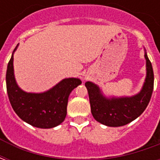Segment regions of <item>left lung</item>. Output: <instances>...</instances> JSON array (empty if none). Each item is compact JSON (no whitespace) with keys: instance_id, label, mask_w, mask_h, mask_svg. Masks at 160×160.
Segmentation results:
<instances>
[{"instance_id":"8db88e82","label":"left lung","mask_w":160,"mask_h":160,"mask_svg":"<svg viewBox=\"0 0 160 160\" xmlns=\"http://www.w3.org/2000/svg\"><path fill=\"white\" fill-rule=\"evenodd\" d=\"M145 58L147 60L146 81L141 92L134 97L108 99L101 94L98 86L89 81L86 82L91 111L95 120L106 126L119 127L129 123L143 113L151 99L154 82L152 66L147 53Z\"/></svg>"}]
</instances>
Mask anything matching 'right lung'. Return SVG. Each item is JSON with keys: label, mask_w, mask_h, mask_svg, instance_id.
<instances>
[{"label": "right lung", "mask_w": 160, "mask_h": 160, "mask_svg": "<svg viewBox=\"0 0 160 160\" xmlns=\"http://www.w3.org/2000/svg\"><path fill=\"white\" fill-rule=\"evenodd\" d=\"M12 62V55L8 64L6 82L9 101L16 114L27 123L40 128H50L62 123L66 118L70 92L81 84V80L65 79L46 92L27 93L16 84Z\"/></svg>", "instance_id": "obj_1"}]
</instances>
